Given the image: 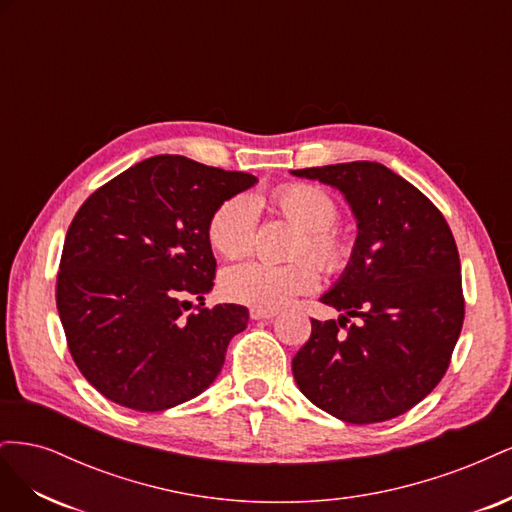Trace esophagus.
Here are the masks:
<instances>
[{
	"mask_svg": "<svg viewBox=\"0 0 512 512\" xmlns=\"http://www.w3.org/2000/svg\"><path fill=\"white\" fill-rule=\"evenodd\" d=\"M250 316L252 320H271L277 316L275 309H260V307H252L250 309Z\"/></svg>",
	"mask_w": 512,
	"mask_h": 512,
	"instance_id": "obj_1",
	"label": "esophagus"
}]
</instances>
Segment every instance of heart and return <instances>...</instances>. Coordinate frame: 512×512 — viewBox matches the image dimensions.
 Returning <instances> with one entry per match:
<instances>
[{"mask_svg":"<svg viewBox=\"0 0 512 512\" xmlns=\"http://www.w3.org/2000/svg\"><path fill=\"white\" fill-rule=\"evenodd\" d=\"M271 207L286 222L301 230L294 243V258L309 256L327 273H339L350 265L352 241L344 230L335 228L337 203L318 185L286 183L271 196ZM256 205L250 196L226 198L213 211L207 237L215 252L224 258H241L252 250L256 239ZM312 260L275 267L247 260L224 271L222 292L230 301L260 309H277L299 294L312 292L318 284V269Z\"/></svg>","mask_w":512,"mask_h":512,"instance_id":"b5f03b06","label":"heart"}]
</instances>
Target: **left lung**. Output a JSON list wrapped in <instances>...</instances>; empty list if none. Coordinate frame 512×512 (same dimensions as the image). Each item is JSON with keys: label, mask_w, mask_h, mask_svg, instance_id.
<instances>
[{"label": "left lung", "mask_w": 512, "mask_h": 512, "mask_svg": "<svg viewBox=\"0 0 512 512\" xmlns=\"http://www.w3.org/2000/svg\"><path fill=\"white\" fill-rule=\"evenodd\" d=\"M292 175L337 188L359 228L350 265L320 297L344 316L312 320L294 380L346 423L389 421L436 389L451 363L466 314L453 232L423 192L378 162ZM350 317L360 322L348 325Z\"/></svg>", "instance_id": "obj_1"}]
</instances>
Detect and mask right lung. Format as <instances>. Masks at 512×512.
Listing matches in <instances>:
<instances>
[{
  "label": "right lung",
  "instance_id": "add662e5",
  "mask_svg": "<svg viewBox=\"0 0 512 512\" xmlns=\"http://www.w3.org/2000/svg\"><path fill=\"white\" fill-rule=\"evenodd\" d=\"M258 179L183 156H153L76 211L57 273V312L87 382L138 412H162L218 378L243 305L205 307L213 211ZM190 298L199 301L191 313ZM189 311L190 315L184 312Z\"/></svg>",
  "mask_w": 512,
  "mask_h": 512
}]
</instances>
